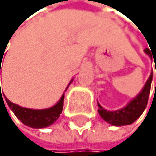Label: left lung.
<instances>
[{
  "mask_svg": "<svg viewBox=\"0 0 156 156\" xmlns=\"http://www.w3.org/2000/svg\"><path fill=\"white\" fill-rule=\"evenodd\" d=\"M145 52L152 58L153 54L150 53V50L148 48L145 49ZM153 59H154V57H153ZM152 76H153V73H151V74H150L148 80L146 82L145 86H144L143 90H141L139 95H138L136 98H134L126 107L122 108L120 110L113 111V112L107 111L98 103V106H99L98 112L100 116H101L106 122L110 123L111 125H114V126H123V125L132 124L135 120H137V119L140 117V115L145 110V108L147 106V102H148V97L150 93V87H151Z\"/></svg>",
  "mask_w": 156,
  "mask_h": 156,
  "instance_id": "left-lung-1",
  "label": "left lung"
}]
</instances>
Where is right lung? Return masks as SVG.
I'll list each match as a JSON object with an SVG mask.
<instances>
[{"mask_svg": "<svg viewBox=\"0 0 156 156\" xmlns=\"http://www.w3.org/2000/svg\"><path fill=\"white\" fill-rule=\"evenodd\" d=\"M3 56H4V54H3ZM0 59L1 60L3 59V57L0 56ZM0 94L1 100V99H3L1 89ZM63 99H64V95H62L61 99L59 100V102H58L56 105L51 108L44 109V110H33V109L20 107V106L10 102L7 98H6V102L8 106L11 108V110L16 115V117L18 118L23 124H25L27 126H30L32 128H44V127L49 126V125H51L52 123H54L58 119V117L60 116L61 112H62V107H63ZM3 102H4V100H3ZM4 105H5V103H4Z\"/></svg>", "mask_w": 156, "mask_h": 156, "instance_id": "right-lung-1", "label": "right lung"}]
</instances>
